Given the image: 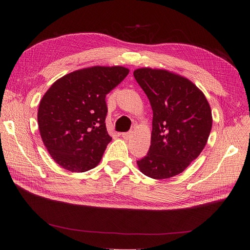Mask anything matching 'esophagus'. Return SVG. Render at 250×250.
Here are the masks:
<instances>
[{"instance_id": "1", "label": "esophagus", "mask_w": 250, "mask_h": 250, "mask_svg": "<svg viewBox=\"0 0 250 250\" xmlns=\"http://www.w3.org/2000/svg\"><path fill=\"white\" fill-rule=\"evenodd\" d=\"M122 138L125 139V140H129L130 139V132H123Z\"/></svg>"}]
</instances>
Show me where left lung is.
Wrapping results in <instances>:
<instances>
[{
  "label": "left lung",
  "mask_w": 250,
  "mask_h": 250,
  "mask_svg": "<svg viewBox=\"0 0 250 250\" xmlns=\"http://www.w3.org/2000/svg\"><path fill=\"white\" fill-rule=\"evenodd\" d=\"M133 76L153 111L151 145L139 168L154 179L175 176L206 146L213 122L209 104L197 86L176 74L144 67Z\"/></svg>",
  "instance_id": "left-lung-1"
}]
</instances>
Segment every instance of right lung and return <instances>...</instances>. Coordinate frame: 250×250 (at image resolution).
Wrapping results in <instances>:
<instances>
[{"label": "right lung", "mask_w": 250, "mask_h": 250, "mask_svg": "<svg viewBox=\"0 0 250 250\" xmlns=\"http://www.w3.org/2000/svg\"><path fill=\"white\" fill-rule=\"evenodd\" d=\"M123 66H93L65 75L40 103L37 121L42 142L59 166L85 172L100 163L111 137L105 98L124 80Z\"/></svg>", "instance_id": "right-lung-1"}]
</instances>
